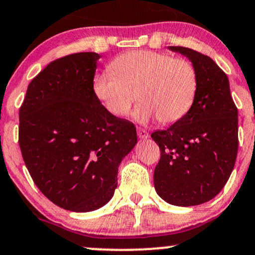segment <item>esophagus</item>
I'll return each instance as SVG.
<instances>
[{
    "mask_svg": "<svg viewBox=\"0 0 255 255\" xmlns=\"http://www.w3.org/2000/svg\"><path fill=\"white\" fill-rule=\"evenodd\" d=\"M137 134H138L139 138H142V139L149 138V133L146 132L144 128H137Z\"/></svg>",
    "mask_w": 255,
    "mask_h": 255,
    "instance_id": "1",
    "label": "esophagus"
}]
</instances>
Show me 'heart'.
<instances>
[{
  "label": "heart",
  "instance_id": "1",
  "mask_svg": "<svg viewBox=\"0 0 255 255\" xmlns=\"http://www.w3.org/2000/svg\"><path fill=\"white\" fill-rule=\"evenodd\" d=\"M199 87L198 71L186 58L155 51H130L113 59L110 71L95 76L93 93L110 115L125 117L140 103L133 119L161 124L180 121L192 109Z\"/></svg>",
  "mask_w": 255,
  "mask_h": 255
}]
</instances>
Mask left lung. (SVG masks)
Returning a JSON list of instances; mask_svg holds the SVG:
<instances>
[{"instance_id":"1","label":"left lung","mask_w":255,"mask_h":255,"mask_svg":"<svg viewBox=\"0 0 255 255\" xmlns=\"http://www.w3.org/2000/svg\"><path fill=\"white\" fill-rule=\"evenodd\" d=\"M169 50L186 56L198 71L192 109L166 130L151 133L161 157L154 185L164 202L199 205L216 197L228 181L238 155V109L229 80L209 56L182 46Z\"/></svg>"}]
</instances>
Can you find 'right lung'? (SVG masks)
I'll use <instances>...</instances> for the list:
<instances>
[{"mask_svg":"<svg viewBox=\"0 0 255 255\" xmlns=\"http://www.w3.org/2000/svg\"><path fill=\"white\" fill-rule=\"evenodd\" d=\"M100 55L51 62L31 81L20 107L19 144L41 193L59 208L94 211L110 202L136 128L110 115L93 93Z\"/></svg>","mask_w":255,"mask_h":255,"instance_id":"obj_1","label":"right lung"}]
</instances>
